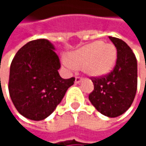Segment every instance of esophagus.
Instances as JSON below:
<instances>
[{"mask_svg": "<svg viewBox=\"0 0 146 146\" xmlns=\"http://www.w3.org/2000/svg\"><path fill=\"white\" fill-rule=\"evenodd\" d=\"M83 78H79V77H76L75 78V84H79L80 82H82Z\"/></svg>", "mask_w": 146, "mask_h": 146, "instance_id": "esophagus-1", "label": "esophagus"}]
</instances>
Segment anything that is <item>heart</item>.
I'll return each mask as SVG.
<instances>
[{"mask_svg":"<svg viewBox=\"0 0 146 146\" xmlns=\"http://www.w3.org/2000/svg\"><path fill=\"white\" fill-rule=\"evenodd\" d=\"M117 58L116 47L111 43L96 40L81 46L62 59V65L68 70L83 68L87 75L102 77L111 72Z\"/></svg>","mask_w":146,"mask_h":146,"instance_id":"b5f03b06","label":"heart"}]
</instances>
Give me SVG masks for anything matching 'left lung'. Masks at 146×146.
<instances>
[{"instance_id": "8db88e82", "label": "left lung", "mask_w": 146, "mask_h": 146, "mask_svg": "<svg viewBox=\"0 0 146 146\" xmlns=\"http://www.w3.org/2000/svg\"><path fill=\"white\" fill-rule=\"evenodd\" d=\"M117 51L113 71L102 78H93L94 90L89 100L96 109L108 117L123 114L132 105L137 90V60L123 40L109 36Z\"/></svg>"}]
</instances>
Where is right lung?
<instances>
[{
  "label": "right lung",
  "instance_id": "add662e5",
  "mask_svg": "<svg viewBox=\"0 0 146 146\" xmlns=\"http://www.w3.org/2000/svg\"><path fill=\"white\" fill-rule=\"evenodd\" d=\"M55 50L48 40H35L20 48L12 62L9 94L17 111L28 119L49 117L74 84V78L59 75L61 65Z\"/></svg>",
  "mask_w": 146,
  "mask_h": 146
}]
</instances>
